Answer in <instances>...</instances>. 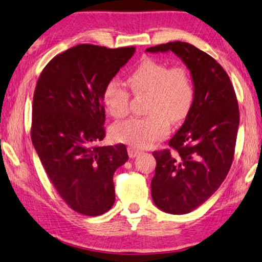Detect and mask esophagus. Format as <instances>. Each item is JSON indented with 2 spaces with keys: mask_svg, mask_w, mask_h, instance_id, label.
<instances>
[{
  "mask_svg": "<svg viewBox=\"0 0 262 262\" xmlns=\"http://www.w3.org/2000/svg\"><path fill=\"white\" fill-rule=\"evenodd\" d=\"M127 153H128V157L131 158V159H135L136 157H138L139 154L141 153L138 148H136V147H128L127 148Z\"/></svg>",
  "mask_w": 262,
  "mask_h": 262,
  "instance_id": "1",
  "label": "esophagus"
}]
</instances>
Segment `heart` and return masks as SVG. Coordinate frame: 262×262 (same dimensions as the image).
<instances>
[{
	"mask_svg": "<svg viewBox=\"0 0 262 262\" xmlns=\"http://www.w3.org/2000/svg\"><path fill=\"white\" fill-rule=\"evenodd\" d=\"M130 88L136 94H148L144 117H131L115 124L113 136L116 140L145 148L164 138L169 132L170 121H183L194 102V85L184 67H170L159 60L146 58L127 76ZM102 101L108 114L122 118L127 114L130 93L121 81L113 79L105 84Z\"/></svg>",
	"mask_w": 262,
	"mask_h": 262,
	"instance_id": "b5f03b06",
	"label": "heart"
}]
</instances>
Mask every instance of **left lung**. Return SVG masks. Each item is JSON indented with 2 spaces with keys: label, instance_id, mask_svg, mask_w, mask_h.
I'll return each mask as SVG.
<instances>
[{
  "label": "left lung",
  "instance_id": "left-lung-1",
  "mask_svg": "<svg viewBox=\"0 0 262 262\" xmlns=\"http://www.w3.org/2000/svg\"><path fill=\"white\" fill-rule=\"evenodd\" d=\"M146 52H173L189 70L194 85V102L169 140L170 148L153 152V202L167 213L184 215L203 204L229 173L239 126L237 97L224 68L194 45L170 41Z\"/></svg>",
  "mask_w": 262,
  "mask_h": 262
}]
</instances>
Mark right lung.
I'll use <instances>...</instances> for the list:
<instances>
[{
  "mask_svg": "<svg viewBox=\"0 0 262 262\" xmlns=\"http://www.w3.org/2000/svg\"><path fill=\"white\" fill-rule=\"evenodd\" d=\"M135 52L76 45L51 60L36 85L32 144L61 199L85 216L111 209L114 174L128 159L124 144H97L105 137L103 89Z\"/></svg>",
  "mask_w": 262,
  "mask_h": 262,
  "instance_id": "right-lung-1",
  "label": "right lung"
}]
</instances>
